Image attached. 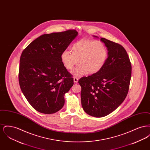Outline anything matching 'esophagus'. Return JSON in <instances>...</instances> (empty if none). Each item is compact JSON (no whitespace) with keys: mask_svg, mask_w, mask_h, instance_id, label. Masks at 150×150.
<instances>
[{"mask_svg":"<svg viewBox=\"0 0 150 150\" xmlns=\"http://www.w3.org/2000/svg\"><path fill=\"white\" fill-rule=\"evenodd\" d=\"M74 81L75 83H78V78L75 76L74 78Z\"/></svg>","mask_w":150,"mask_h":150,"instance_id":"esophagus-1","label":"esophagus"}]
</instances>
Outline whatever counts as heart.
<instances>
[{
    "label": "heart",
    "mask_w": 150,
    "mask_h": 150,
    "mask_svg": "<svg viewBox=\"0 0 150 150\" xmlns=\"http://www.w3.org/2000/svg\"><path fill=\"white\" fill-rule=\"evenodd\" d=\"M70 50L63 52L61 59L68 70H72L79 61L80 64L73 71L75 76H83L88 72L96 74L103 68L107 60V48L100 40H80L72 45Z\"/></svg>",
    "instance_id": "heart-1"
}]
</instances>
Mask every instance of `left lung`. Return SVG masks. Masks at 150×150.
I'll return each instance as SVG.
<instances>
[{
  "mask_svg": "<svg viewBox=\"0 0 150 150\" xmlns=\"http://www.w3.org/2000/svg\"><path fill=\"white\" fill-rule=\"evenodd\" d=\"M100 41L108 51L105 64L100 71L78 81L83 108L96 117L107 116L122 103L128 92L132 74V65L124 48L103 38Z\"/></svg>",
  "mask_w": 150,
  "mask_h": 150,
  "instance_id": "1",
  "label": "left lung"
}]
</instances>
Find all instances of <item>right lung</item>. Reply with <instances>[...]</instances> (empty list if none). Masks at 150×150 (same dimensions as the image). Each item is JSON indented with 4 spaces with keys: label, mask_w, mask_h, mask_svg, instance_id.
<instances>
[{
    "label": "right lung",
    "mask_w": 150,
    "mask_h": 150,
    "mask_svg": "<svg viewBox=\"0 0 150 150\" xmlns=\"http://www.w3.org/2000/svg\"><path fill=\"white\" fill-rule=\"evenodd\" d=\"M78 34L71 30L44 34L23 50L19 84L26 100L38 112L53 114L64 106V94L74 85V79L61 56Z\"/></svg>",
    "instance_id": "1"
}]
</instances>
